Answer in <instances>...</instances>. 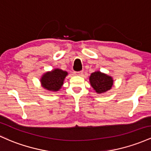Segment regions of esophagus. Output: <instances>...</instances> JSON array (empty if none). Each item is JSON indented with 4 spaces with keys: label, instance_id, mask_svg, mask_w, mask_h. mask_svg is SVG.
Returning <instances> with one entry per match:
<instances>
[{
    "label": "esophagus",
    "instance_id": "esophagus-1",
    "mask_svg": "<svg viewBox=\"0 0 151 151\" xmlns=\"http://www.w3.org/2000/svg\"><path fill=\"white\" fill-rule=\"evenodd\" d=\"M75 73V75H76V76H82L83 71H79V72H75V73Z\"/></svg>",
    "mask_w": 151,
    "mask_h": 151
}]
</instances>
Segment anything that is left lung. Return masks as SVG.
Masks as SVG:
<instances>
[{
	"instance_id": "8db88e82",
	"label": "left lung",
	"mask_w": 151,
	"mask_h": 151,
	"mask_svg": "<svg viewBox=\"0 0 151 151\" xmlns=\"http://www.w3.org/2000/svg\"><path fill=\"white\" fill-rule=\"evenodd\" d=\"M91 86L98 94H103L112 88L113 78L112 76L97 70L92 73L89 77Z\"/></svg>"
}]
</instances>
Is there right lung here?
I'll return each mask as SVG.
<instances>
[{"label":"right lung","instance_id":"1","mask_svg":"<svg viewBox=\"0 0 151 151\" xmlns=\"http://www.w3.org/2000/svg\"><path fill=\"white\" fill-rule=\"evenodd\" d=\"M68 75L67 71L60 68H54L44 73L40 79V84L44 89L51 92H57L62 88L65 77Z\"/></svg>","mask_w":151,"mask_h":151}]
</instances>
